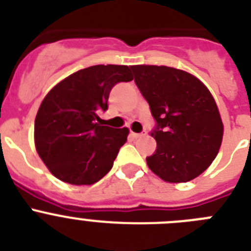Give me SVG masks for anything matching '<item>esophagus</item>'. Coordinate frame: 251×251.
I'll use <instances>...</instances> for the list:
<instances>
[{
	"label": "esophagus",
	"mask_w": 251,
	"mask_h": 251,
	"mask_svg": "<svg viewBox=\"0 0 251 251\" xmlns=\"http://www.w3.org/2000/svg\"><path fill=\"white\" fill-rule=\"evenodd\" d=\"M146 131H142V132H131V136L135 137V139H139V137L145 136Z\"/></svg>",
	"instance_id": "34e87169"
}]
</instances>
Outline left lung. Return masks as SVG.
Listing matches in <instances>:
<instances>
[{
	"label": "left lung",
	"instance_id": "obj_1",
	"mask_svg": "<svg viewBox=\"0 0 251 251\" xmlns=\"http://www.w3.org/2000/svg\"><path fill=\"white\" fill-rule=\"evenodd\" d=\"M135 82L156 120V151L150 170L166 182H186L209 168L219 152L224 126L213 95L186 71L135 65Z\"/></svg>",
	"mask_w": 251,
	"mask_h": 251
}]
</instances>
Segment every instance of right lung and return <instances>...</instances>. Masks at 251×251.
Instances as JSON below:
<instances>
[{"instance_id":"obj_1","label":"right lung","mask_w":251,"mask_h":251,"mask_svg":"<svg viewBox=\"0 0 251 251\" xmlns=\"http://www.w3.org/2000/svg\"><path fill=\"white\" fill-rule=\"evenodd\" d=\"M131 66L96 65L74 72L50 90L35 119V146L50 173L71 185H92L111 170L128 128L99 124V111Z\"/></svg>"}]
</instances>
